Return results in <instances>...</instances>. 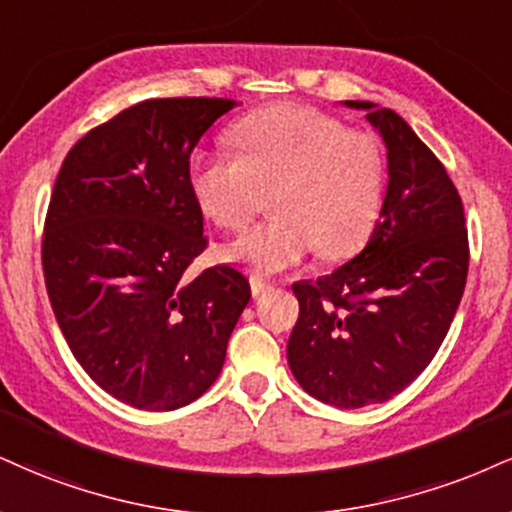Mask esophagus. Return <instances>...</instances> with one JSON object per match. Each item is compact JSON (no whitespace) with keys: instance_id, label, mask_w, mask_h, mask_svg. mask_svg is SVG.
<instances>
[{"instance_id":"esophagus-1","label":"esophagus","mask_w":512,"mask_h":512,"mask_svg":"<svg viewBox=\"0 0 512 512\" xmlns=\"http://www.w3.org/2000/svg\"><path fill=\"white\" fill-rule=\"evenodd\" d=\"M250 291L257 298V295H264L267 291H272V283L262 281L260 276H250Z\"/></svg>"}]
</instances>
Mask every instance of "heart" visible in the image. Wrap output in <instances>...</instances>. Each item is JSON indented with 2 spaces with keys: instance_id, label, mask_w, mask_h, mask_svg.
I'll use <instances>...</instances> for the list:
<instances>
[{
  "instance_id": "b5f03b06",
  "label": "heart",
  "mask_w": 512,
  "mask_h": 512,
  "mask_svg": "<svg viewBox=\"0 0 512 512\" xmlns=\"http://www.w3.org/2000/svg\"><path fill=\"white\" fill-rule=\"evenodd\" d=\"M231 143L238 155L193 157L197 205L226 231L248 226L269 195L276 217L233 240L226 260L279 274L315 248L343 260L372 236L386 197V155L372 133L303 104H276L240 119Z\"/></svg>"
}]
</instances>
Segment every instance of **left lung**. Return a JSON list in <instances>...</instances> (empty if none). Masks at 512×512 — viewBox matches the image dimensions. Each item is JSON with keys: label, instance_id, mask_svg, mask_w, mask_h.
Returning <instances> with one entry per match:
<instances>
[{"label": "left lung", "instance_id": "8db88e82", "mask_svg": "<svg viewBox=\"0 0 512 512\" xmlns=\"http://www.w3.org/2000/svg\"><path fill=\"white\" fill-rule=\"evenodd\" d=\"M367 112L389 157L381 219L365 250L317 281L293 283L288 338L298 384L334 408L384 403L434 360L463 298L470 264L463 200L443 164L393 109Z\"/></svg>", "mask_w": 512, "mask_h": 512}]
</instances>
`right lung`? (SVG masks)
<instances>
[{
    "label": "right lung",
    "instance_id": "right-lung-1",
    "mask_svg": "<svg viewBox=\"0 0 512 512\" xmlns=\"http://www.w3.org/2000/svg\"><path fill=\"white\" fill-rule=\"evenodd\" d=\"M233 107L221 97L133 104L71 147L49 197L42 269L54 317L88 377L133 408L200 398L250 300L229 264L188 274L207 248L190 152Z\"/></svg>",
    "mask_w": 512,
    "mask_h": 512
}]
</instances>
